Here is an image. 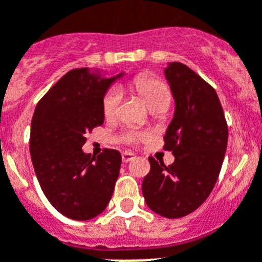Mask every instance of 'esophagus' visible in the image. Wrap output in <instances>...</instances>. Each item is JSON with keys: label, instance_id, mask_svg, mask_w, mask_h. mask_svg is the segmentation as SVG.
I'll use <instances>...</instances> for the list:
<instances>
[{"label": "esophagus", "instance_id": "obj_1", "mask_svg": "<svg viewBox=\"0 0 262 262\" xmlns=\"http://www.w3.org/2000/svg\"><path fill=\"white\" fill-rule=\"evenodd\" d=\"M134 154L133 152H129V151H123L122 152V161L124 162V163H128V162H131L134 159Z\"/></svg>", "mask_w": 262, "mask_h": 262}]
</instances>
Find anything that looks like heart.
<instances>
[{"label":"heart","mask_w":262,"mask_h":262,"mask_svg":"<svg viewBox=\"0 0 262 262\" xmlns=\"http://www.w3.org/2000/svg\"><path fill=\"white\" fill-rule=\"evenodd\" d=\"M129 88L139 100L152 112H163L167 110L171 101V94L168 90V85L163 80L158 79L151 75H139L131 81ZM120 92L116 88H112L105 94L101 101V110L103 115L107 120H115L119 114V105H120ZM146 138L144 133L138 131H127L123 136V139L127 143H136L139 140Z\"/></svg>","instance_id":"heart-1"}]
</instances>
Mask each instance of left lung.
I'll return each instance as SVG.
<instances>
[{"mask_svg":"<svg viewBox=\"0 0 262 262\" xmlns=\"http://www.w3.org/2000/svg\"><path fill=\"white\" fill-rule=\"evenodd\" d=\"M175 112L163 150L175 161L166 166L150 161V172L142 183L147 206L166 218L193 213L210 195L221 171L228 146V123L217 92L200 75L182 62L165 69Z\"/></svg>","mask_w":262,"mask_h":262,"instance_id":"1","label":"left lung"}]
</instances>
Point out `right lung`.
Returning <instances> with one entry per match:
<instances>
[{
  "label": "right lung",
  "instance_id": "right-lung-1",
  "mask_svg": "<svg viewBox=\"0 0 262 262\" xmlns=\"http://www.w3.org/2000/svg\"><path fill=\"white\" fill-rule=\"evenodd\" d=\"M116 77L101 79L87 68L72 69L34 110L29 139L34 172L52 206L71 220L99 215L114 193L120 152L104 148L94 158L81 147L85 135L104 122L101 101Z\"/></svg>",
  "mask_w": 262,
  "mask_h": 262
}]
</instances>
